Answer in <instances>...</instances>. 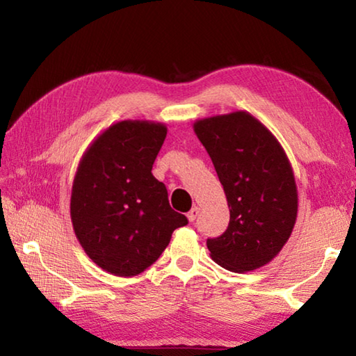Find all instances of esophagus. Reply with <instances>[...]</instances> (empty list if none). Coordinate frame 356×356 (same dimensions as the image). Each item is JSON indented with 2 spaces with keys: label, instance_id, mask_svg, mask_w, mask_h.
Returning a JSON list of instances; mask_svg holds the SVG:
<instances>
[{
  "label": "esophagus",
  "instance_id": "34e87169",
  "mask_svg": "<svg viewBox=\"0 0 356 356\" xmlns=\"http://www.w3.org/2000/svg\"><path fill=\"white\" fill-rule=\"evenodd\" d=\"M197 215H200V207H193L188 213H186V216H188L190 221H195L197 218Z\"/></svg>",
  "mask_w": 356,
  "mask_h": 356
}]
</instances>
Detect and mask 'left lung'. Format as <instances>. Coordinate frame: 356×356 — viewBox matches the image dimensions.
Masks as SVG:
<instances>
[{"instance_id":"1","label":"left lung","mask_w":356,"mask_h":356,"mask_svg":"<svg viewBox=\"0 0 356 356\" xmlns=\"http://www.w3.org/2000/svg\"><path fill=\"white\" fill-rule=\"evenodd\" d=\"M196 136L212 159L231 212L220 237L207 238L213 261L243 273L268 264L291 237L298 195L278 140L246 111L196 120Z\"/></svg>"}]
</instances>
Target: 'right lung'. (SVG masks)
I'll return each instance as SVG.
<instances>
[{
	"mask_svg": "<svg viewBox=\"0 0 356 356\" xmlns=\"http://www.w3.org/2000/svg\"><path fill=\"white\" fill-rule=\"evenodd\" d=\"M166 127L120 120L84 152L72 185L70 216L78 242L92 261L116 276L150 267L186 216L172 210L152 165Z\"/></svg>",
	"mask_w": 356,
	"mask_h": 356,
	"instance_id": "obj_1",
	"label": "right lung"
}]
</instances>
